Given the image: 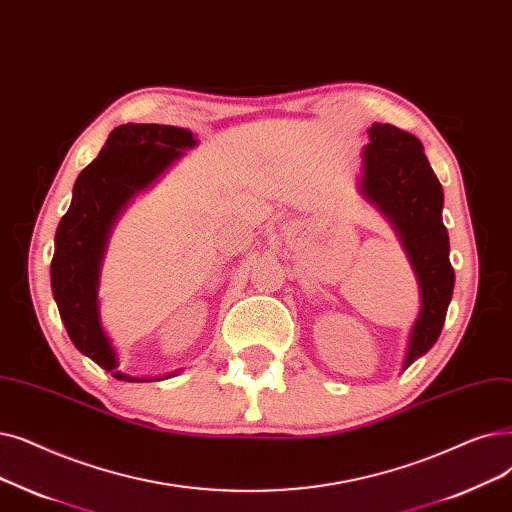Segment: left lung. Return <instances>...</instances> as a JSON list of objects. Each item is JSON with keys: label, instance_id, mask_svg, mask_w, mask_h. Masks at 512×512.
<instances>
[{"label": "left lung", "instance_id": "left-lung-1", "mask_svg": "<svg viewBox=\"0 0 512 512\" xmlns=\"http://www.w3.org/2000/svg\"><path fill=\"white\" fill-rule=\"evenodd\" d=\"M358 188L395 230L418 280L420 311L410 330L406 370L435 345L452 301L454 268L441 219L443 188L420 140L389 123H372L368 129Z\"/></svg>", "mask_w": 512, "mask_h": 512}]
</instances>
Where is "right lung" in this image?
<instances>
[{"label": "right lung", "instance_id": "right-lung-1", "mask_svg": "<svg viewBox=\"0 0 512 512\" xmlns=\"http://www.w3.org/2000/svg\"><path fill=\"white\" fill-rule=\"evenodd\" d=\"M192 131L157 123H127L110 133L98 157L75 182L69 211L60 219L50 265L52 293L73 345L125 383H152L163 376H131L119 370V355L100 318V270L106 244L127 205L194 148Z\"/></svg>", "mask_w": 512, "mask_h": 512}]
</instances>
